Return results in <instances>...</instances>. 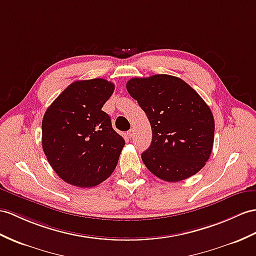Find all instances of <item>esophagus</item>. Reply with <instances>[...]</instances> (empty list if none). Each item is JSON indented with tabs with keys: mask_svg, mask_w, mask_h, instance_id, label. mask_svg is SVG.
<instances>
[{
	"mask_svg": "<svg viewBox=\"0 0 256 256\" xmlns=\"http://www.w3.org/2000/svg\"><path fill=\"white\" fill-rule=\"evenodd\" d=\"M127 134H128L129 138L132 139V138H134V130H129V132H127Z\"/></svg>",
	"mask_w": 256,
	"mask_h": 256,
	"instance_id": "34e87169",
	"label": "esophagus"
}]
</instances>
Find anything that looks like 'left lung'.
<instances>
[{
	"label": "left lung",
	"instance_id": "8db88e82",
	"mask_svg": "<svg viewBox=\"0 0 256 256\" xmlns=\"http://www.w3.org/2000/svg\"><path fill=\"white\" fill-rule=\"evenodd\" d=\"M126 88L151 124V146L141 155L148 170L168 182L200 172L213 148L215 122L198 92L170 74L132 78Z\"/></svg>",
	"mask_w": 256,
	"mask_h": 256
}]
</instances>
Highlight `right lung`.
<instances>
[{
	"label": "right lung",
	"instance_id": "obj_1",
	"mask_svg": "<svg viewBox=\"0 0 256 256\" xmlns=\"http://www.w3.org/2000/svg\"><path fill=\"white\" fill-rule=\"evenodd\" d=\"M114 89V84L102 78L74 81L43 116V152L67 184L91 188L116 168L124 140L102 110Z\"/></svg>",
	"mask_w": 256,
	"mask_h": 256
}]
</instances>
